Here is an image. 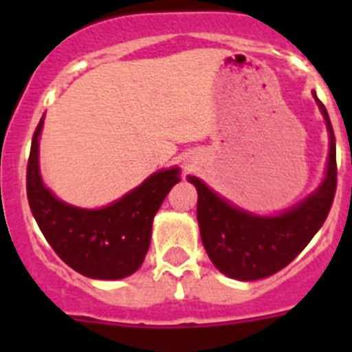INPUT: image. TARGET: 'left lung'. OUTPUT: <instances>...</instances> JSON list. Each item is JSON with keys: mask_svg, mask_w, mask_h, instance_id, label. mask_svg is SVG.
Returning a JSON list of instances; mask_svg holds the SVG:
<instances>
[{"mask_svg": "<svg viewBox=\"0 0 352 352\" xmlns=\"http://www.w3.org/2000/svg\"><path fill=\"white\" fill-rule=\"evenodd\" d=\"M316 100L329 132L328 169L321 186L291 210L275 217L248 213L227 203L199 178L188 176L197 188L201 239L211 263L223 275L250 282L280 272L324 223L337 190V153L328 111L317 96Z\"/></svg>", "mask_w": 352, "mask_h": 352, "instance_id": "left-lung-1", "label": "left lung"}]
</instances>
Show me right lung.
I'll use <instances>...</instances> for the list:
<instances>
[{
    "instance_id": "1",
    "label": "right lung",
    "mask_w": 352,
    "mask_h": 352,
    "mask_svg": "<svg viewBox=\"0 0 352 352\" xmlns=\"http://www.w3.org/2000/svg\"><path fill=\"white\" fill-rule=\"evenodd\" d=\"M40 120L26 170L31 213L54 252L72 270L96 280H118L139 270L151 239V223L166 195L179 182V169L158 170L116 203L84 210L56 199L38 167Z\"/></svg>"
}]
</instances>
